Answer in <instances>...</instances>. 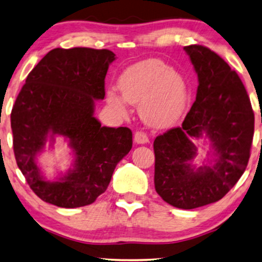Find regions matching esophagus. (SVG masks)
Instances as JSON below:
<instances>
[{
  "label": "esophagus",
  "mask_w": 262,
  "mask_h": 262,
  "mask_svg": "<svg viewBox=\"0 0 262 262\" xmlns=\"http://www.w3.org/2000/svg\"><path fill=\"white\" fill-rule=\"evenodd\" d=\"M149 142V138L146 134L142 131H137L135 134V143H137V144H146V143Z\"/></svg>",
  "instance_id": "esophagus-1"
}]
</instances>
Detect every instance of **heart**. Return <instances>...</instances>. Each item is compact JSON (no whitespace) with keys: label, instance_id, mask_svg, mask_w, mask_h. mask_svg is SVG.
Wrapping results in <instances>:
<instances>
[{"label":"heart","instance_id":"b5f03b06","mask_svg":"<svg viewBox=\"0 0 262 262\" xmlns=\"http://www.w3.org/2000/svg\"><path fill=\"white\" fill-rule=\"evenodd\" d=\"M116 91L107 92V102L125 114L126 102L139 103V114L152 126L174 123L185 108L187 91L180 75L159 59H144L126 68L118 80Z\"/></svg>","mask_w":262,"mask_h":262}]
</instances>
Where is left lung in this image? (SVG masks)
Segmentation results:
<instances>
[{"label":"left lung","instance_id":"1","mask_svg":"<svg viewBox=\"0 0 262 262\" xmlns=\"http://www.w3.org/2000/svg\"><path fill=\"white\" fill-rule=\"evenodd\" d=\"M198 76L195 101L180 127L157 136L155 189L164 202L191 210L216 203L245 173L254 136V112L238 75L202 45L185 46ZM209 142V162L192 164L198 142Z\"/></svg>","mask_w":262,"mask_h":262}]
</instances>
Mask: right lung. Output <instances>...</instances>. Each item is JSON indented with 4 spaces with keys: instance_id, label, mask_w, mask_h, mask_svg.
Here are the masks:
<instances>
[{
    "instance_id": "right-lung-1",
    "label": "right lung",
    "mask_w": 262,
    "mask_h": 262,
    "mask_svg": "<svg viewBox=\"0 0 262 262\" xmlns=\"http://www.w3.org/2000/svg\"><path fill=\"white\" fill-rule=\"evenodd\" d=\"M114 59L110 50L53 49L28 74L17 95L10 114L15 160L32 191L46 203L66 209L94 203L132 148L130 128L101 126L94 117ZM55 135L70 143L74 163L48 181L36 156L48 140L53 145Z\"/></svg>"
}]
</instances>
